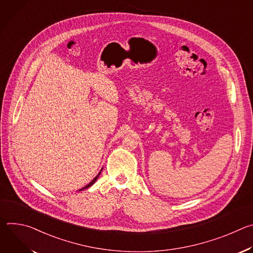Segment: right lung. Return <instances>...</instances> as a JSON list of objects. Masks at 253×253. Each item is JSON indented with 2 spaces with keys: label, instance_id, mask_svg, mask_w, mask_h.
<instances>
[{
  "label": "right lung",
  "instance_id": "right-lung-1",
  "mask_svg": "<svg viewBox=\"0 0 253 253\" xmlns=\"http://www.w3.org/2000/svg\"><path fill=\"white\" fill-rule=\"evenodd\" d=\"M101 170H102V169H101ZM100 174H101V171L99 172V174H98V175H97V176H96V177H95V178L92 180V181H91L89 184H87L85 187H83V188H82V189H80V190H84V189H87V188L91 187V186H92V185H93V184L96 182V180L98 179V177H99V175H100Z\"/></svg>",
  "mask_w": 253,
  "mask_h": 253
}]
</instances>
